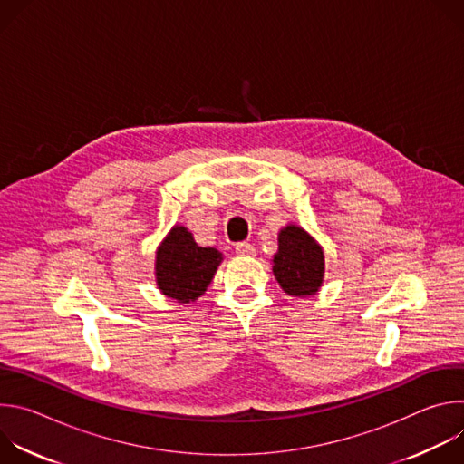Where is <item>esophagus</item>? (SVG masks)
I'll list each match as a JSON object with an SVG mask.
<instances>
[{
    "instance_id": "obj_1",
    "label": "esophagus",
    "mask_w": 464,
    "mask_h": 464,
    "mask_svg": "<svg viewBox=\"0 0 464 464\" xmlns=\"http://www.w3.org/2000/svg\"><path fill=\"white\" fill-rule=\"evenodd\" d=\"M235 251H237V255H240V256H251V255H255V247H253V244H249V242H238L237 247H235Z\"/></svg>"
}]
</instances>
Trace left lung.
Returning <instances> with one entry per match:
<instances>
[{"label":"left lung","instance_id":"left-lung-1","mask_svg":"<svg viewBox=\"0 0 464 464\" xmlns=\"http://www.w3.org/2000/svg\"><path fill=\"white\" fill-rule=\"evenodd\" d=\"M324 272V256L315 240L297 226L279 233V251L274 256V276L288 295H314Z\"/></svg>","mask_w":464,"mask_h":464}]
</instances>
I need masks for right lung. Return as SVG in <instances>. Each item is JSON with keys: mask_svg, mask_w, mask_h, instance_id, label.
Masks as SVG:
<instances>
[{"mask_svg": "<svg viewBox=\"0 0 464 464\" xmlns=\"http://www.w3.org/2000/svg\"><path fill=\"white\" fill-rule=\"evenodd\" d=\"M220 260L218 249L200 247L185 227L176 226L158 249V286L179 303L194 301L208 290Z\"/></svg>", "mask_w": 464, "mask_h": 464, "instance_id": "1", "label": "right lung"}]
</instances>
